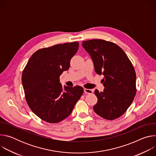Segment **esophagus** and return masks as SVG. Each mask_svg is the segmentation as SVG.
<instances>
[{
    "label": "esophagus",
    "instance_id": "34e87169",
    "mask_svg": "<svg viewBox=\"0 0 156 156\" xmlns=\"http://www.w3.org/2000/svg\"><path fill=\"white\" fill-rule=\"evenodd\" d=\"M84 91L86 94H92L93 92L92 90H90V89H86V88L84 89Z\"/></svg>",
    "mask_w": 156,
    "mask_h": 156
}]
</instances>
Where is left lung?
Masks as SVG:
<instances>
[{
	"label": "left lung",
	"mask_w": 156,
	"mask_h": 156,
	"mask_svg": "<svg viewBox=\"0 0 156 156\" xmlns=\"http://www.w3.org/2000/svg\"><path fill=\"white\" fill-rule=\"evenodd\" d=\"M82 44L93 60L95 72L104 75V91H94L98 99L93 107L94 112L106 120L118 119L127 110L136 93L133 64L123 49L112 42L91 39Z\"/></svg>",
	"instance_id": "left-lung-1"
}]
</instances>
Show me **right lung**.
I'll return each mask as SVG.
<instances>
[{
	"label": "right lung",
	"instance_id": "obj_1",
	"mask_svg": "<svg viewBox=\"0 0 156 156\" xmlns=\"http://www.w3.org/2000/svg\"><path fill=\"white\" fill-rule=\"evenodd\" d=\"M79 43L73 42L41 49L30 57L22 73L25 96L33 112L50 123L61 122L70 115L83 95L81 86H65L60 75L70 68V60Z\"/></svg>",
	"mask_w": 156,
	"mask_h": 156
}]
</instances>
